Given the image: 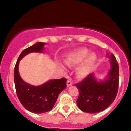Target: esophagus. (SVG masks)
<instances>
[{"label": "esophagus", "instance_id": "esophagus-1", "mask_svg": "<svg viewBox=\"0 0 131 131\" xmlns=\"http://www.w3.org/2000/svg\"><path fill=\"white\" fill-rule=\"evenodd\" d=\"M67 87H70L71 85H73V82H71V81L68 80L67 82Z\"/></svg>", "mask_w": 131, "mask_h": 131}]
</instances>
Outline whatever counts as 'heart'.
Here are the masks:
<instances>
[{
	"label": "heart",
	"mask_w": 131,
	"mask_h": 131,
	"mask_svg": "<svg viewBox=\"0 0 131 131\" xmlns=\"http://www.w3.org/2000/svg\"><path fill=\"white\" fill-rule=\"evenodd\" d=\"M89 50L87 49H77L68 55L64 60V63L68 67H71L78 65L84 60L78 68V73L81 76H85L89 73L96 61L95 55L94 53H91L87 56ZM61 67L65 70L63 66Z\"/></svg>",
	"instance_id": "heart-1"
}]
</instances>
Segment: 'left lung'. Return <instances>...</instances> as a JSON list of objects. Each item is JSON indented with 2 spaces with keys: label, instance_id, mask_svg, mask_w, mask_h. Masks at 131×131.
<instances>
[{
  "label": "left lung",
  "instance_id": "obj_1",
  "mask_svg": "<svg viewBox=\"0 0 131 131\" xmlns=\"http://www.w3.org/2000/svg\"><path fill=\"white\" fill-rule=\"evenodd\" d=\"M110 58L111 69L104 80L97 81L93 73L76 84L79 89L76 101L79 108L88 113L105 110L113 102L118 91L119 65L113 53Z\"/></svg>",
  "mask_w": 131,
  "mask_h": 131
}]
</instances>
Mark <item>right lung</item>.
Segmentation results:
<instances>
[{"label": "right lung", "instance_id": "obj_1", "mask_svg": "<svg viewBox=\"0 0 131 131\" xmlns=\"http://www.w3.org/2000/svg\"><path fill=\"white\" fill-rule=\"evenodd\" d=\"M44 42H37L25 49L18 58L15 67L14 82L16 94L23 106L33 113H43L53 108L58 95L67 88L66 78L52 79L39 86L30 85L22 79L18 71L19 61L31 52H43Z\"/></svg>", "mask_w": 131, "mask_h": 131}]
</instances>
